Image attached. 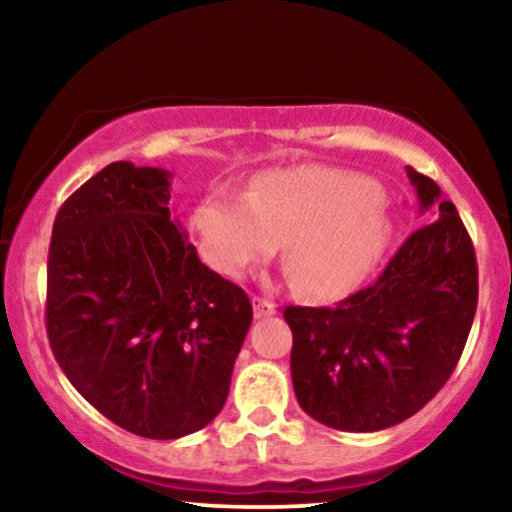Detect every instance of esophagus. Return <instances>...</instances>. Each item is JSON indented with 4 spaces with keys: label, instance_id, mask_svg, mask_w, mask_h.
<instances>
[{
    "label": "esophagus",
    "instance_id": "esophagus-1",
    "mask_svg": "<svg viewBox=\"0 0 512 512\" xmlns=\"http://www.w3.org/2000/svg\"><path fill=\"white\" fill-rule=\"evenodd\" d=\"M251 303H254V314L258 319H265V317H272V314H277V305L268 298L254 296L251 298Z\"/></svg>",
    "mask_w": 512,
    "mask_h": 512
}]
</instances>
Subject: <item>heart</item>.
Masks as SVG:
<instances>
[{
    "label": "heart",
    "mask_w": 512,
    "mask_h": 512,
    "mask_svg": "<svg viewBox=\"0 0 512 512\" xmlns=\"http://www.w3.org/2000/svg\"><path fill=\"white\" fill-rule=\"evenodd\" d=\"M377 181L321 165L268 170L237 195L214 188L188 214L202 261L237 279L275 254L312 298L347 296L373 275L394 240Z\"/></svg>",
    "instance_id": "b5f03b06"
}]
</instances>
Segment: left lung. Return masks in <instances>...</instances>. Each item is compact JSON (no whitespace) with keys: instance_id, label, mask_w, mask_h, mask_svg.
<instances>
[{"instance_id":"obj_1","label":"left lung","mask_w":512,"mask_h":512,"mask_svg":"<svg viewBox=\"0 0 512 512\" xmlns=\"http://www.w3.org/2000/svg\"><path fill=\"white\" fill-rule=\"evenodd\" d=\"M419 212L375 284L335 307H286L291 380L307 415L368 433L415 415L450 380L478 307V263L457 207L408 167Z\"/></svg>"}]
</instances>
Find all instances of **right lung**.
I'll list each match as a JSON object with an SVG mask.
<instances>
[{"label": "right lung", "instance_id": "1", "mask_svg": "<svg viewBox=\"0 0 512 512\" xmlns=\"http://www.w3.org/2000/svg\"><path fill=\"white\" fill-rule=\"evenodd\" d=\"M172 174L111 163L60 207L46 331L67 380L121 429L174 440L212 422L251 326L170 216Z\"/></svg>", "mask_w": 512, "mask_h": 512}]
</instances>
